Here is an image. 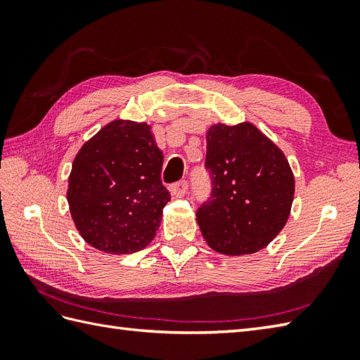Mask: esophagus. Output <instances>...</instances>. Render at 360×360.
Here are the masks:
<instances>
[{
    "mask_svg": "<svg viewBox=\"0 0 360 360\" xmlns=\"http://www.w3.org/2000/svg\"><path fill=\"white\" fill-rule=\"evenodd\" d=\"M187 188H188L187 181L174 182V184H172L170 187H168V190H170V193H172L174 198H181V196H184V195L187 193Z\"/></svg>",
    "mask_w": 360,
    "mask_h": 360,
    "instance_id": "esophagus-1",
    "label": "esophagus"
}]
</instances>
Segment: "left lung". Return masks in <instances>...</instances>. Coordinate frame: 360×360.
<instances>
[{"instance_id":"8db88e82","label":"left lung","mask_w":360,"mask_h":360,"mask_svg":"<svg viewBox=\"0 0 360 360\" xmlns=\"http://www.w3.org/2000/svg\"><path fill=\"white\" fill-rule=\"evenodd\" d=\"M205 141L213 187L196 212L201 233L219 254H255L289 218L295 181L288 159L250 122L212 125Z\"/></svg>"}]
</instances>
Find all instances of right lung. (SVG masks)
Returning a JSON list of instances; mask_svg holds the SVG:
<instances>
[{
	"mask_svg": "<svg viewBox=\"0 0 360 360\" xmlns=\"http://www.w3.org/2000/svg\"><path fill=\"white\" fill-rule=\"evenodd\" d=\"M164 156L145 122L112 120L83 143L68 181V204L82 238L106 254L147 248L170 193Z\"/></svg>",
	"mask_w": 360,
	"mask_h": 360,
	"instance_id": "add662e5",
	"label": "right lung"
}]
</instances>
